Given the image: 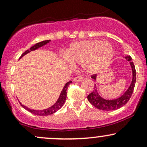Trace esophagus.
Returning <instances> with one entry per match:
<instances>
[{"instance_id":"34e87169","label":"esophagus","mask_w":147,"mask_h":147,"mask_svg":"<svg viewBox=\"0 0 147 147\" xmlns=\"http://www.w3.org/2000/svg\"><path fill=\"white\" fill-rule=\"evenodd\" d=\"M84 77H82V76H79V77H76L73 79V82H81L82 80H83Z\"/></svg>"}]
</instances>
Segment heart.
<instances>
[{
	"instance_id": "heart-1",
	"label": "heart",
	"mask_w": 147,
	"mask_h": 147,
	"mask_svg": "<svg viewBox=\"0 0 147 147\" xmlns=\"http://www.w3.org/2000/svg\"><path fill=\"white\" fill-rule=\"evenodd\" d=\"M113 55L109 42L88 40L72 43L65 52V58L71 64H82L87 74L95 75L109 67Z\"/></svg>"
}]
</instances>
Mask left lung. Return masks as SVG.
Listing matches in <instances>:
<instances>
[{
  "mask_svg": "<svg viewBox=\"0 0 147 147\" xmlns=\"http://www.w3.org/2000/svg\"><path fill=\"white\" fill-rule=\"evenodd\" d=\"M124 58L126 61L129 62L131 67V70H132V81H131V84H130L127 90L125 91V92L122 96L115 99H106L101 97L99 95L98 90H97V86L95 85L94 90H92V92L88 95L87 98L89 102L97 109L107 111L117 110V109L125 105L131 98L133 90H134L135 84H136V71L134 64L132 61V58L129 55L126 56ZM91 78L96 80L97 79V75H93L91 77Z\"/></svg>",
  "mask_w": 147,
  "mask_h": 147,
  "instance_id": "1",
  "label": "left lung"
}]
</instances>
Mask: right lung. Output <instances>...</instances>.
I'll return each mask as SVG.
<instances>
[{"mask_svg": "<svg viewBox=\"0 0 147 147\" xmlns=\"http://www.w3.org/2000/svg\"><path fill=\"white\" fill-rule=\"evenodd\" d=\"M50 41V40H45V41H43L41 42H39V43H36V44H35L34 45H33L32 47H31L29 50H26L24 53H23V55H21V57H20V59H21V57H23L24 55H26V54L29 53V52H30L31 51L36 50L38 48L43 46V45L48 44ZM71 83H72V81H70V82H67V83L65 84V86H64V87L63 88V90H62L61 92L59 97V98H58V99H57L56 103H55L54 105H52V106H50V107L48 108V109H43V110H34V109H30V108L26 107L25 106L23 105L21 103H20V104H21L22 107L24 108L25 109H26L27 111H28L29 112L32 113V114L36 115L46 116V115H49L53 114L54 113L57 112V111L59 110L63 106L64 103H65V99H66L67 90H68V86L70 85V84H71Z\"/></svg>", "mask_w": 147, "mask_h": 147, "instance_id": "right-lung-1", "label": "right lung"}]
</instances>
